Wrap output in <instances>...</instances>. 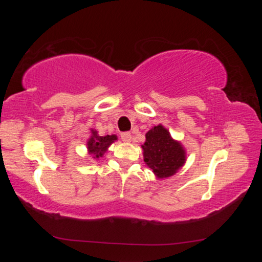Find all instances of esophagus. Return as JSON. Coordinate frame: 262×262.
<instances>
[{
    "mask_svg": "<svg viewBox=\"0 0 262 262\" xmlns=\"http://www.w3.org/2000/svg\"><path fill=\"white\" fill-rule=\"evenodd\" d=\"M121 140L125 141V142H129L132 140V134L129 132L121 133Z\"/></svg>",
    "mask_w": 262,
    "mask_h": 262,
    "instance_id": "esophagus-1",
    "label": "esophagus"
}]
</instances>
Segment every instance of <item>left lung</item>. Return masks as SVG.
<instances>
[{
  "instance_id": "1",
  "label": "left lung",
  "mask_w": 262,
  "mask_h": 262,
  "mask_svg": "<svg viewBox=\"0 0 262 262\" xmlns=\"http://www.w3.org/2000/svg\"><path fill=\"white\" fill-rule=\"evenodd\" d=\"M142 148L144 162L157 178L173 176L186 161L184 148L161 125L154 127L145 134V142Z\"/></svg>"
}]
</instances>
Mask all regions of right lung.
I'll return each instance as SVG.
<instances>
[{"label": "right lung", "mask_w": 262, "mask_h": 262, "mask_svg": "<svg viewBox=\"0 0 262 262\" xmlns=\"http://www.w3.org/2000/svg\"><path fill=\"white\" fill-rule=\"evenodd\" d=\"M115 140H117V136L115 135L98 136L97 135V132L92 129L91 139L88 141L89 152L94 155V158H99L103 156V154L107 150V148Z\"/></svg>", "instance_id": "obj_1"}]
</instances>
